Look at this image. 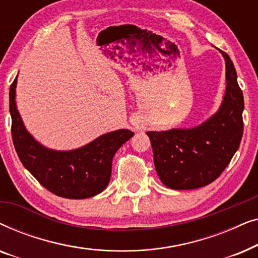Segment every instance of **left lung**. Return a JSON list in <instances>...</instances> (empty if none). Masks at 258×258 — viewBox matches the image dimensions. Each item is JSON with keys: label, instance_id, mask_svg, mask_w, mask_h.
Masks as SVG:
<instances>
[{"label": "left lung", "instance_id": "left-lung-1", "mask_svg": "<svg viewBox=\"0 0 258 258\" xmlns=\"http://www.w3.org/2000/svg\"><path fill=\"white\" fill-rule=\"evenodd\" d=\"M227 66V89L220 110L192 129L148 132L157 175L176 190L210 184L220 176L238 149L243 135V93L234 63L222 51Z\"/></svg>", "mask_w": 258, "mask_h": 258}]
</instances>
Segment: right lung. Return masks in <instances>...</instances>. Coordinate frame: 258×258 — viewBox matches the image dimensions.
Wrapping results in <instances>:
<instances>
[{"label": "right lung", "instance_id": "obj_1", "mask_svg": "<svg viewBox=\"0 0 258 258\" xmlns=\"http://www.w3.org/2000/svg\"><path fill=\"white\" fill-rule=\"evenodd\" d=\"M15 88L16 79L9 90L12 137L24 167L45 189L66 199H87L103 191L110 181L112 157L134 133L116 130L72 151L47 149L24 128L16 109Z\"/></svg>", "mask_w": 258, "mask_h": 258}]
</instances>
